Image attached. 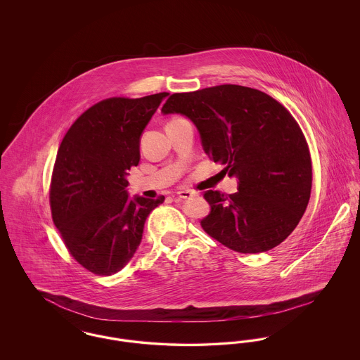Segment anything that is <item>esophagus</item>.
<instances>
[{
  "label": "esophagus",
  "instance_id": "esophagus-1",
  "mask_svg": "<svg viewBox=\"0 0 360 360\" xmlns=\"http://www.w3.org/2000/svg\"><path fill=\"white\" fill-rule=\"evenodd\" d=\"M176 195H178L179 198H191V197H195L197 194L193 193V191H190V190H181V191L176 193Z\"/></svg>",
  "mask_w": 360,
  "mask_h": 360
}]
</instances>
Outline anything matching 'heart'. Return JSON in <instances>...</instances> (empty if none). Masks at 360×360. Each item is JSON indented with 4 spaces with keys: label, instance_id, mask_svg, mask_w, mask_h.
<instances>
[{
    "label": "heart",
    "instance_id": "b5f03b06",
    "mask_svg": "<svg viewBox=\"0 0 360 360\" xmlns=\"http://www.w3.org/2000/svg\"><path fill=\"white\" fill-rule=\"evenodd\" d=\"M175 120H178V119H175Z\"/></svg>",
    "mask_w": 360,
    "mask_h": 360
}]
</instances>
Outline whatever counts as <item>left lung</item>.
Listing matches in <instances>:
<instances>
[{
	"instance_id": "obj_1",
	"label": "left lung",
	"mask_w": 360,
	"mask_h": 360,
	"mask_svg": "<svg viewBox=\"0 0 360 360\" xmlns=\"http://www.w3.org/2000/svg\"><path fill=\"white\" fill-rule=\"evenodd\" d=\"M162 112L193 121L207 156L239 179L233 194H204L210 212L201 226L210 238L236 252L259 254L290 235L308 206L311 159L282 103L257 89L219 85L174 93Z\"/></svg>"
}]
</instances>
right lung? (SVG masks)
<instances>
[{
	"label": "right lung",
	"instance_id": "obj_1",
	"mask_svg": "<svg viewBox=\"0 0 360 360\" xmlns=\"http://www.w3.org/2000/svg\"><path fill=\"white\" fill-rule=\"evenodd\" d=\"M169 93L110 97L94 103L70 127L52 170V220L84 269L112 275L136 251L147 216L165 201L129 200L127 170L139 165L140 135Z\"/></svg>",
	"mask_w": 360,
	"mask_h": 360
}]
</instances>
